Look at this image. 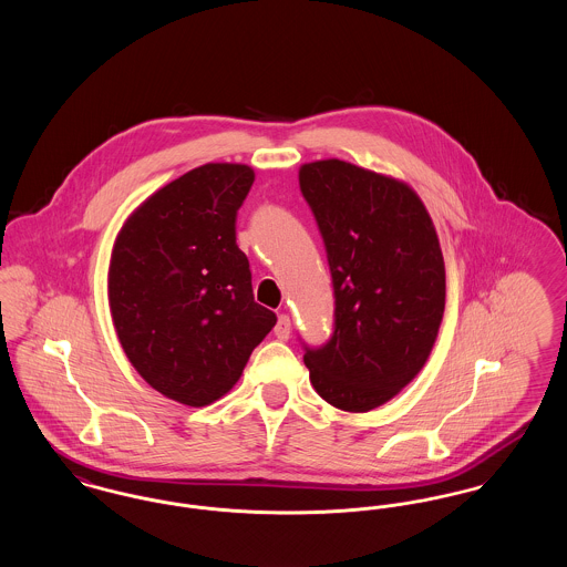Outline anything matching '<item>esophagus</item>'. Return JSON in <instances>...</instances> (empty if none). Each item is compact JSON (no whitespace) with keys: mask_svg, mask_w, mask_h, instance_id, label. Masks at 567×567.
Listing matches in <instances>:
<instances>
[{"mask_svg":"<svg viewBox=\"0 0 567 567\" xmlns=\"http://www.w3.org/2000/svg\"><path fill=\"white\" fill-rule=\"evenodd\" d=\"M274 336H276L278 340H289V336H291V319H289L287 315H280V317H278L276 327H274Z\"/></svg>","mask_w":567,"mask_h":567,"instance_id":"34e87169","label":"esophagus"}]
</instances>
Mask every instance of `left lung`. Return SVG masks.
Masks as SVG:
<instances>
[{
    "instance_id": "obj_1",
    "label": "left lung",
    "mask_w": 567,
    "mask_h": 567,
    "mask_svg": "<svg viewBox=\"0 0 567 567\" xmlns=\"http://www.w3.org/2000/svg\"><path fill=\"white\" fill-rule=\"evenodd\" d=\"M299 189L323 236L333 333L303 347L327 404L368 412L421 372L444 315L446 274L432 216L402 181L340 159L303 163Z\"/></svg>"
}]
</instances>
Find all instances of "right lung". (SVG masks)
Segmentation results:
<instances>
[{"label":"right lung","instance_id":"1","mask_svg":"<svg viewBox=\"0 0 567 567\" xmlns=\"http://www.w3.org/2000/svg\"><path fill=\"white\" fill-rule=\"evenodd\" d=\"M255 172L206 163L135 208L116 236L109 301L137 374L178 404L208 405L243 377L276 315L252 297L236 216Z\"/></svg>","mask_w":567,"mask_h":567}]
</instances>
